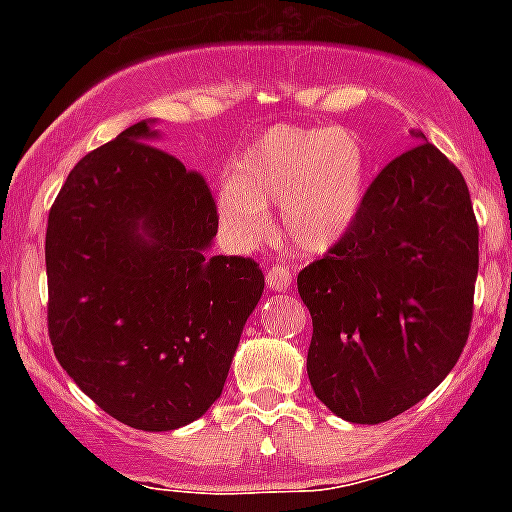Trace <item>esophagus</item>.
Instances as JSON below:
<instances>
[{
    "label": "esophagus",
    "mask_w": 512,
    "mask_h": 512,
    "mask_svg": "<svg viewBox=\"0 0 512 512\" xmlns=\"http://www.w3.org/2000/svg\"><path fill=\"white\" fill-rule=\"evenodd\" d=\"M267 287L275 289V292H285V289L292 285V270L285 265H272L265 275Z\"/></svg>",
    "instance_id": "esophagus-1"
}]
</instances>
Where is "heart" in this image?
Segmentation results:
<instances>
[{
    "mask_svg": "<svg viewBox=\"0 0 512 512\" xmlns=\"http://www.w3.org/2000/svg\"><path fill=\"white\" fill-rule=\"evenodd\" d=\"M369 151L352 128L272 126L232 165L220 190V218L240 240L270 230L265 205H282L289 240L302 252H324L352 230L366 193Z\"/></svg>",
    "mask_w": 512,
    "mask_h": 512,
    "instance_id": "heart-1",
    "label": "heart"
}]
</instances>
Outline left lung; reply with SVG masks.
<instances>
[{
  "mask_svg": "<svg viewBox=\"0 0 512 512\" xmlns=\"http://www.w3.org/2000/svg\"><path fill=\"white\" fill-rule=\"evenodd\" d=\"M476 277L466 180L418 143L381 168L352 230L297 275L317 399L352 423L389 421L426 399L466 347Z\"/></svg>",
  "mask_w": 512,
  "mask_h": 512,
  "instance_id": "8db88e82",
  "label": "left lung"
}]
</instances>
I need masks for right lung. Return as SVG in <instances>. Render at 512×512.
Returning a JSON list of instances; mask_svg holds the SVG:
<instances>
[{"label":"right lung","instance_id":"right-lung-1","mask_svg":"<svg viewBox=\"0 0 512 512\" xmlns=\"http://www.w3.org/2000/svg\"><path fill=\"white\" fill-rule=\"evenodd\" d=\"M153 136L146 121L126 128L61 185L46 223V327L96 406L170 431L223 394L265 277L252 257L208 255L213 193Z\"/></svg>","mask_w":512,"mask_h":512}]
</instances>
